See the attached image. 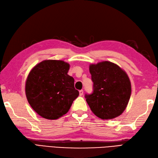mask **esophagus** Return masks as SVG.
Here are the masks:
<instances>
[{
	"mask_svg": "<svg viewBox=\"0 0 158 158\" xmlns=\"http://www.w3.org/2000/svg\"><path fill=\"white\" fill-rule=\"evenodd\" d=\"M83 94V90H80L79 91V95L81 96Z\"/></svg>",
	"mask_w": 158,
	"mask_h": 158,
	"instance_id": "esophagus-1",
	"label": "esophagus"
}]
</instances>
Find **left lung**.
Returning <instances> with one entry per match:
<instances>
[{"label": "left lung", "mask_w": 158, "mask_h": 158, "mask_svg": "<svg viewBox=\"0 0 158 158\" xmlns=\"http://www.w3.org/2000/svg\"><path fill=\"white\" fill-rule=\"evenodd\" d=\"M93 92L85 98L93 113L102 119L120 115L131 96V83L126 73L116 64L103 61L89 66Z\"/></svg>", "instance_id": "obj_1"}]
</instances>
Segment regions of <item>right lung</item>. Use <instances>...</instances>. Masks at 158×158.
Wrapping results in <instances>:
<instances>
[{
    "mask_svg": "<svg viewBox=\"0 0 158 158\" xmlns=\"http://www.w3.org/2000/svg\"><path fill=\"white\" fill-rule=\"evenodd\" d=\"M69 64L63 60H45L29 73L25 85L28 102L35 112L47 119L66 114L79 96L74 79L68 74Z\"/></svg>",
    "mask_w": 158,
    "mask_h": 158,
    "instance_id": "obj_1",
    "label": "right lung"
}]
</instances>
